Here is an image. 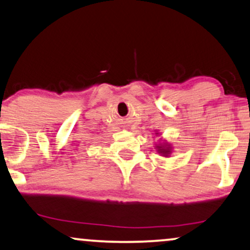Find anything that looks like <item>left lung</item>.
I'll return each instance as SVG.
<instances>
[{
    "label": "left lung",
    "mask_w": 250,
    "mask_h": 250,
    "mask_svg": "<svg viewBox=\"0 0 250 250\" xmlns=\"http://www.w3.org/2000/svg\"><path fill=\"white\" fill-rule=\"evenodd\" d=\"M155 135L160 136V134L156 130H155ZM155 149L160 155L165 156V158H169L172 153V146L170 143H168L166 139H160L158 144H155Z\"/></svg>",
    "instance_id": "1"
}]
</instances>
